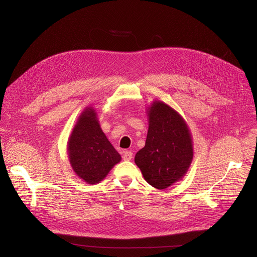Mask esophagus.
I'll return each mask as SVG.
<instances>
[{
	"instance_id": "obj_1",
	"label": "esophagus",
	"mask_w": 257,
	"mask_h": 257,
	"mask_svg": "<svg viewBox=\"0 0 257 257\" xmlns=\"http://www.w3.org/2000/svg\"><path fill=\"white\" fill-rule=\"evenodd\" d=\"M133 158V154L132 152H129V151H126L124 152V155H123V159L124 161H131Z\"/></svg>"
}]
</instances>
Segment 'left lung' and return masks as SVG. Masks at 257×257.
Masks as SVG:
<instances>
[{"mask_svg":"<svg viewBox=\"0 0 257 257\" xmlns=\"http://www.w3.org/2000/svg\"><path fill=\"white\" fill-rule=\"evenodd\" d=\"M148 114L145 145L134 161L145 181L162 190L187 173L193 159L192 138L185 120L167 103L154 101Z\"/></svg>","mask_w":257,"mask_h":257,"instance_id":"1","label":"left lung"}]
</instances>
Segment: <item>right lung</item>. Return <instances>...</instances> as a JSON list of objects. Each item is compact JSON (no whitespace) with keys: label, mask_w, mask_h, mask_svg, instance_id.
<instances>
[{"label":"right lung","mask_w":257,"mask_h":257,"mask_svg":"<svg viewBox=\"0 0 257 257\" xmlns=\"http://www.w3.org/2000/svg\"><path fill=\"white\" fill-rule=\"evenodd\" d=\"M68 156L73 171L88 184L101 181L121 161V156L102 132L93 107L87 106L73 128Z\"/></svg>","instance_id":"add662e5"}]
</instances>
